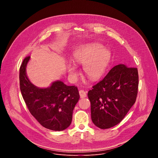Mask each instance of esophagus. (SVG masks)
Wrapping results in <instances>:
<instances>
[{
	"instance_id": "obj_1",
	"label": "esophagus",
	"mask_w": 158,
	"mask_h": 158,
	"mask_svg": "<svg viewBox=\"0 0 158 158\" xmlns=\"http://www.w3.org/2000/svg\"><path fill=\"white\" fill-rule=\"evenodd\" d=\"M79 95H80L81 98H84L87 96L86 93L84 91V90H80V91H79Z\"/></svg>"
}]
</instances>
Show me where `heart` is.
Returning a JSON list of instances; mask_svg holds the SVG:
<instances>
[{
  "label": "heart",
  "mask_w": 158,
  "mask_h": 158,
  "mask_svg": "<svg viewBox=\"0 0 158 158\" xmlns=\"http://www.w3.org/2000/svg\"><path fill=\"white\" fill-rule=\"evenodd\" d=\"M110 59V52L98 43L90 44L80 48L74 54L76 63L83 65L84 74L93 81L101 78L107 69ZM69 77L73 82L77 79L76 67L69 64L67 66Z\"/></svg>",
  "instance_id": "1"
}]
</instances>
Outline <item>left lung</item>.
<instances>
[{
  "instance_id": "8db88e82",
  "label": "left lung",
  "mask_w": 158,
  "mask_h": 158,
  "mask_svg": "<svg viewBox=\"0 0 158 158\" xmlns=\"http://www.w3.org/2000/svg\"><path fill=\"white\" fill-rule=\"evenodd\" d=\"M138 69L119 64L88 92L91 119L97 127L108 129L119 124L136 102Z\"/></svg>"
}]
</instances>
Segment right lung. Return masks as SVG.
I'll list each match as a JSON object with an SVG mask.
<instances>
[{
  "label": "right lung",
  "instance_id": "obj_1",
  "mask_svg": "<svg viewBox=\"0 0 158 158\" xmlns=\"http://www.w3.org/2000/svg\"><path fill=\"white\" fill-rule=\"evenodd\" d=\"M30 56L26 57L19 70L20 89L31 114L44 127L63 131L72 122L73 112L79 99L77 87L54 81L47 88H39L29 79L26 73Z\"/></svg>",
  "mask_w": 158,
  "mask_h": 158
}]
</instances>
